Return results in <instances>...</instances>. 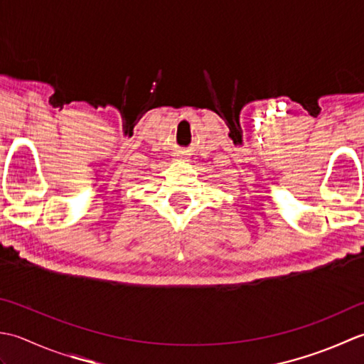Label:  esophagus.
Masks as SVG:
<instances>
[{
  "label": "esophagus",
  "mask_w": 364,
  "mask_h": 364,
  "mask_svg": "<svg viewBox=\"0 0 364 364\" xmlns=\"http://www.w3.org/2000/svg\"><path fill=\"white\" fill-rule=\"evenodd\" d=\"M179 159H181V160H183V159H185V157H182V155H179Z\"/></svg>",
  "instance_id": "1"
}]
</instances>
